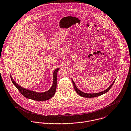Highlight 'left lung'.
<instances>
[{"label": "left lung", "mask_w": 131, "mask_h": 131, "mask_svg": "<svg viewBox=\"0 0 131 131\" xmlns=\"http://www.w3.org/2000/svg\"><path fill=\"white\" fill-rule=\"evenodd\" d=\"M116 79H115L114 80V81L112 82V83L109 86V87H108L107 89H106V90L103 91H101V92H97V93H85V92H82V91L80 90L77 86H76V84H75V82H74L73 80L72 79V81L73 82V85H74V87L75 88V90L76 91V92L80 96H83V97H96V96H100L106 92H107L111 88V87L112 86V85H113Z\"/></svg>", "instance_id": "left-lung-1"}]
</instances>
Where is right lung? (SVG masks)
Wrapping results in <instances>:
<instances>
[{
  "instance_id": "1",
  "label": "right lung",
  "mask_w": 131,
  "mask_h": 131,
  "mask_svg": "<svg viewBox=\"0 0 131 131\" xmlns=\"http://www.w3.org/2000/svg\"><path fill=\"white\" fill-rule=\"evenodd\" d=\"M59 70V68H57L55 70L53 74V84L50 89L44 92H37L35 91L28 90L23 87L19 85L13 79L11 75L10 74V79L13 83L16 88L18 89V90L21 92V93L25 97L39 101H44L48 100L51 99L55 94L56 89L57 85V73L58 71Z\"/></svg>"
}]
</instances>
